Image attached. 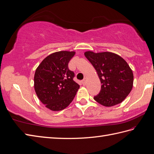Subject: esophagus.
<instances>
[{
	"label": "esophagus",
	"mask_w": 154,
	"mask_h": 154,
	"mask_svg": "<svg viewBox=\"0 0 154 154\" xmlns=\"http://www.w3.org/2000/svg\"><path fill=\"white\" fill-rule=\"evenodd\" d=\"M82 83L84 85H85V84H86V78H84V79L82 81Z\"/></svg>",
	"instance_id": "esophagus-1"
}]
</instances>
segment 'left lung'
Returning a JSON list of instances; mask_svg holds the SVG:
<instances>
[{"instance_id":"left-lung-1","label":"left lung","mask_w":154,"mask_h":154,"mask_svg":"<svg viewBox=\"0 0 154 154\" xmlns=\"http://www.w3.org/2000/svg\"><path fill=\"white\" fill-rule=\"evenodd\" d=\"M84 55L96 70L102 84L100 91L94 99L108 107L121 103L128 96L133 85V71L127 63L112 52L88 51Z\"/></svg>"}]
</instances>
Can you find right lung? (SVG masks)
<instances>
[{
    "instance_id": "add662e5",
    "label": "right lung",
    "mask_w": 154,
    "mask_h": 154,
    "mask_svg": "<svg viewBox=\"0 0 154 154\" xmlns=\"http://www.w3.org/2000/svg\"><path fill=\"white\" fill-rule=\"evenodd\" d=\"M74 51L55 52L45 58L36 69L34 86L38 99L52 111L65 109L74 99L80 85L68 64Z\"/></svg>"
}]
</instances>
